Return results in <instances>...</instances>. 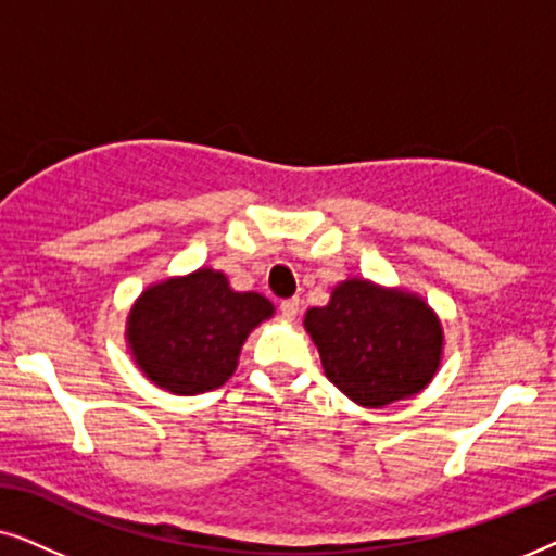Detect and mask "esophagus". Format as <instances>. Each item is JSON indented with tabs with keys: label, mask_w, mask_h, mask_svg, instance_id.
<instances>
[{
	"label": "esophagus",
	"mask_w": 556,
	"mask_h": 556,
	"mask_svg": "<svg viewBox=\"0 0 556 556\" xmlns=\"http://www.w3.org/2000/svg\"><path fill=\"white\" fill-rule=\"evenodd\" d=\"M279 309H282V317L287 323H292L294 317H298V313H300V300L298 298H292V300H282L279 302Z\"/></svg>",
	"instance_id": "34e87169"
}]
</instances>
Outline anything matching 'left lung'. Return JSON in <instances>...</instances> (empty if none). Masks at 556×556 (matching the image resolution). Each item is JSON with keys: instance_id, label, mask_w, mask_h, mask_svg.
Wrapping results in <instances>:
<instances>
[{"instance_id": "obj_1", "label": "left lung", "mask_w": 556, "mask_h": 556, "mask_svg": "<svg viewBox=\"0 0 556 556\" xmlns=\"http://www.w3.org/2000/svg\"><path fill=\"white\" fill-rule=\"evenodd\" d=\"M305 328L325 376L355 404L387 406L417 394L440 366L442 328L419 298L348 279L330 305L313 307Z\"/></svg>"}]
</instances>
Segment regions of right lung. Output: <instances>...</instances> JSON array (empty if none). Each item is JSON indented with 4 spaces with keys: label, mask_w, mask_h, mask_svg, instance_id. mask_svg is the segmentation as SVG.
Instances as JSON below:
<instances>
[{
    "label": "right lung",
    "mask_w": 556,
    "mask_h": 556,
    "mask_svg": "<svg viewBox=\"0 0 556 556\" xmlns=\"http://www.w3.org/2000/svg\"><path fill=\"white\" fill-rule=\"evenodd\" d=\"M274 313L258 292H233L220 271L198 269L147 290L129 315V343L147 379L198 394L231 379L243 340Z\"/></svg>",
    "instance_id": "right-lung-1"
}]
</instances>
